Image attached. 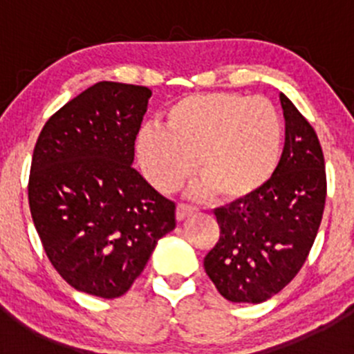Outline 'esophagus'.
Instances as JSON below:
<instances>
[{"label": "esophagus", "mask_w": 354, "mask_h": 354, "mask_svg": "<svg viewBox=\"0 0 354 354\" xmlns=\"http://www.w3.org/2000/svg\"><path fill=\"white\" fill-rule=\"evenodd\" d=\"M195 207H192V205H187V203H178V207H176V219L178 221H183V219H187L188 216H192V214L195 212Z\"/></svg>", "instance_id": "34e87169"}]
</instances>
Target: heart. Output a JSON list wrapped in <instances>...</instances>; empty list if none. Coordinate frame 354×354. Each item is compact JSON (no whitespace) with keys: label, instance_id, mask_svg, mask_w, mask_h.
<instances>
[{"label":"heart","instance_id":"heart-1","mask_svg":"<svg viewBox=\"0 0 354 354\" xmlns=\"http://www.w3.org/2000/svg\"><path fill=\"white\" fill-rule=\"evenodd\" d=\"M284 124L267 99L234 92H207L178 99L164 128L145 127L137 156L160 192H174L192 176L197 157L202 180L194 192L238 202L262 190L279 166Z\"/></svg>","mask_w":354,"mask_h":354}]
</instances>
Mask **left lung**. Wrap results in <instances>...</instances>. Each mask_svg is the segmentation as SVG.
I'll return each instance as SVG.
<instances>
[{
    "label": "left lung",
    "mask_w": 354,
    "mask_h": 354,
    "mask_svg": "<svg viewBox=\"0 0 354 354\" xmlns=\"http://www.w3.org/2000/svg\"><path fill=\"white\" fill-rule=\"evenodd\" d=\"M279 99L286 140L276 173L255 195L214 210L221 236L203 267L233 303H262L291 283L315 241L326 205L319 137L286 95Z\"/></svg>",
    "instance_id": "8db88e82"
}]
</instances>
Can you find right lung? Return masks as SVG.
Masks as SVG:
<instances>
[{
  "mask_svg": "<svg viewBox=\"0 0 354 354\" xmlns=\"http://www.w3.org/2000/svg\"><path fill=\"white\" fill-rule=\"evenodd\" d=\"M151 95L99 82L49 118L34 147L32 221L53 267L87 295H124L176 226L174 202L131 167Z\"/></svg>",
  "mask_w": 354,
  "mask_h": 354,
  "instance_id": "obj_1",
  "label": "right lung"
}]
</instances>
